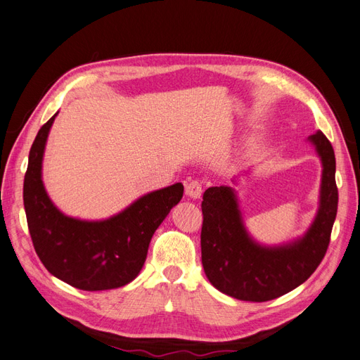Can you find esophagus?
Listing matches in <instances>:
<instances>
[{"label": "esophagus", "instance_id": "esophagus-1", "mask_svg": "<svg viewBox=\"0 0 360 360\" xmlns=\"http://www.w3.org/2000/svg\"><path fill=\"white\" fill-rule=\"evenodd\" d=\"M202 191H203V187H202L200 181L194 179V181L187 182L186 193H187V196H190L191 199H199L202 196Z\"/></svg>", "mask_w": 360, "mask_h": 360}]
</instances>
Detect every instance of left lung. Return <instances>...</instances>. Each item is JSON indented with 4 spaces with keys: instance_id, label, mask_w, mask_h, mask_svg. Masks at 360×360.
Listing matches in <instances>:
<instances>
[{
    "instance_id": "obj_1",
    "label": "left lung",
    "mask_w": 360,
    "mask_h": 360,
    "mask_svg": "<svg viewBox=\"0 0 360 360\" xmlns=\"http://www.w3.org/2000/svg\"><path fill=\"white\" fill-rule=\"evenodd\" d=\"M307 140L321 158L323 174L320 208L303 237L282 245H262L245 231L232 187H210L203 193L202 265L208 281L223 294L244 302H269L309 279L323 261L338 211L336 161L321 131Z\"/></svg>"
}]
</instances>
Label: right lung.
Wrapping results in <instances>:
<instances>
[{
  "mask_svg": "<svg viewBox=\"0 0 360 360\" xmlns=\"http://www.w3.org/2000/svg\"><path fill=\"white\" fill-rule=\"evenodd\" d=\"M51 117L30 149L24 207L34 250L57 279L84 291L115 290L134 281L149 243L170 210L182 199L181 182L152 191L107 220L69 217L51 202L42 181V161Z\"/></svg>",
  "mask_w": 360,
  "mask_h": 360,
  "instance_id": "1",
  "label": "right lung"
}]
</instances>
